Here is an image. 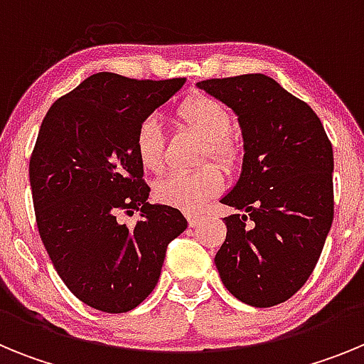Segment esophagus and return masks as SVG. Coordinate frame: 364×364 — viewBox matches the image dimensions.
<instances>
[{"mask_svg": "<svg viewBox=\"0 0 364 364\" xmlns=\"http://www.w3.org/2000/svg\"><path fill=\"white\" fill-rule=\"evenodd\" d=\"M188 222H189V226H191V228L198 226V224H200V222H202V215L188 213Z\"/></svg>", "mask_w": 364, "mask_h": 364, "instance_id": "esophagus-1", "label": "esophagus"}]
</instances>
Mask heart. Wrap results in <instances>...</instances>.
Wrapping results in <instances>:
<instances>
[{
	"instance_id": "b5f03b06",
	"label": "heart",
	"mask_w": 364,
	"mask_h": 364,
	"mask_svg": "<svg viewBox=\"0 0 364 364\" xmlns=\"http://www.w3.org/2000/svg\"><path fill=\"white\" fill-rule=\"evenodd\" d=\"M175 122L184 125L204 140L202 160L213 159L224 169H233L242 156V146L231 136V112L220 100L210 95H193L175 109ZM134 151L146 171L159 173L164 166V133L154 118L138 125ZM222 175L213 164L191 173H173L154 184V197L171 208L195 211L217 195Z\"/></svg>"
}]
</instances>
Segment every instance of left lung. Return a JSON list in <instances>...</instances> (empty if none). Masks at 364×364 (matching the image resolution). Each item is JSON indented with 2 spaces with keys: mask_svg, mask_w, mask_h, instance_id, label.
<instances>
[{
  "mask_svg": "<svg viewBox=\"0 0 364 364\" xmlns=\"http://www.w3.org/2000/svg\"><path fill=\"white\" fill-rule=\"evenodd\" d=\"M239 117L244 160L222 204L215 255L228 290L250 306L288 301L314 272L333 220V151L314 109L264 74L197 83Z\"/></svg>",
  "mask_w": 364,
  "mask_h": 364,
  "instance_id": "8db88e82",
  "label": "left lung"
}]
</instances>
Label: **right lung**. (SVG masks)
Returning a JSON list of instances; mask_svg holds the SVG:
<instances>
[{"mask_svg":"<svg viewBox=\"0 0 364 364\" xmlns=\"http://www.w3.org/2000/svg\"><path fill=\"white\" fill-rule=\"evenodd\" d=\"M184 82L96 73L41 122L28 164L38 231L58 275L95 310L136 308L159 282L167 244L188 228L178 210L147 202L134 151L138 125ZM138 209L134 228L116 218Z\"/></svg>","mask_w":364,"mask_h":364,"instance_id":"obj_1","label":"right lung"}]
</instances>
